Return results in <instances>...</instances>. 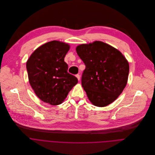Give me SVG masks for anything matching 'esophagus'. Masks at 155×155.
I'll use <instances>...</instances> for the list:
<instances>
[{
    "label": "esophagus",
    "instance_id": "34e87169",
    "mask_svg": "<svg viewBox=\"0 0 155 155\" xmlns=\"http://www.w3.org/2000/svg\"><path fill=\"white\" fill-rule=\"evenodd\" d=\"M76 78H78V81H79V80H80V75H79V74H76Z\"/></svg>",
    "mask_w": 155,
    "mask_h": 155
}]
</instances>
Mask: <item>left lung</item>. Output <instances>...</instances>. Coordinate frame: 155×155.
<instances>
[{"label":"left lung","instance_id":"obj_1","mask_svg":"<svg viewBox=\"0 0 155 155\" xmlns=\"http://www.w3.org/2000/svg\"><path fill=\"white\" fill-rule=\"evenodd\" d=\"M76 52L85 65L81 82L89 100L98 107L114 102L127 84L130 68L126 58L99 41L79 45Z\"/></svg>","mask_w":155,"mask_h":155}]
</instances>
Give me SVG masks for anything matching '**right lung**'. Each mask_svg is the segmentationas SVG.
I'll return each instance as SVG.
<instances>
[{
    "label": "right lung",
    "instance_id": "right-lung-1",
    "mask_svg": "<svg viewBox=\"0 0 155 155\" xmlns=\"http://www.w3.org/2000/svg\"><path fill=\"white\" fill-rule=\"evenodd\" d=\"M70 45L52 41L38 48L28 59L26 68L29 83L36 95L52 106L61 104L78 83V79L68 73L64 58Z\"/></svg>",
    "mask_w": 155,
    "mask_h": 155
}]
</instances>
